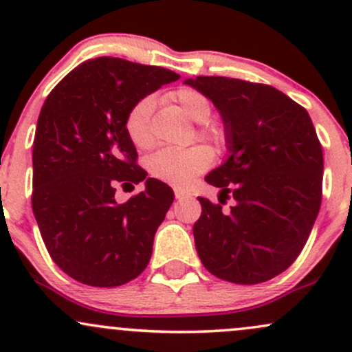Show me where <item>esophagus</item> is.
<instances>
[{"mask_svg":"<svg viewBox=\"0 0 352 352\" xmlns=\"http://www.w3.org/2000/svg\"><path fill=\"white\" fill-rule=\"evenodd\" d=\"M173 192H175V197H177V199H179V200L187 199V197H190V193L187 192V190H184V188L175 187V188H173Z\"/></svg>","mask_w":352,"mask_h":352,"instance_id":"esophagus-1","label":"esophagus"}]
</instances>
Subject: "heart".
I'll return each instance as SVG.
<instances>
[{"instance_id": "b5f03b06", "label": "heart", "mask_w": 352, "mask_h": 352, "mask_svg": "<svg viewBox=\"0 0 352 352\" xmlns=\"http://www.w3.org/2000/svg\"><path fill=\"white\" fill-rule=\"evenodd\" d=\"M170 99L180 111L193 122L204 124L199 127V135L213 142H223L225 132L220 125L207 122L212 117L213 106L204 92L192 87H180L173 91ZM153 100L151 98L140 99L131 107L124 119V129L129 140L139 151H145L152 145L151 132V117H152ZM213 162V153L205 145H193V147L182 148H164L148 159V170L155 179L177 185V187H187L192 180L208 168Z\"/></svg>"}]
</instances>
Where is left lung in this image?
<instances>
[{"instance_id":"8db88e82","label":"left lung","mask_w":352,"mask_h":352,"mask_svg":"<svg viewBox=\"0 0 352 352\" xmlns=\"http://www.w3.org/2000/svg\"><path fill=\"white\" fill-rule=\"evenodd\" d=\"M225 124L228 159L205 177L220 204L201 199L193 225L197 253L210 273L256 285L293 265L306 245L322 193V148L305 107L268 84L197 76ZM232 195L228 212L221 205Z\"/></svg>"}]
</instances>
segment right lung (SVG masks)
<instances>
[{
  "label": "right lung",
  "mask_w": 352,
  "mask_h": 352,
  "mask_svg": "<svg viewBox=\"0 0 352 352\" xmlns=\"http://www.w3.org/2000/svg\"><path fill=\"white\" fill-rule=\"evenodd\" d=\"M179 78L165 67L104 56L79 64L44 100L31 205L51 258L76 281L112 288L147 268L173 192L145 179L124 119L135 102ZM142 179V192L116 204L117 186Z\"/></svg>",
  "instance_id": "obj_1"
}]
</instances>
